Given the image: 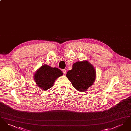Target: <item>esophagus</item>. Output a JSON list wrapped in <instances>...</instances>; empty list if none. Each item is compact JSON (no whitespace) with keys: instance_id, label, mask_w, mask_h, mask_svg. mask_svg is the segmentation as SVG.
I'll return each mask as SVG.
<instances>
[{"instance_id":"esophagus-1","label":"esophagus","mask_w":131,"mask_h":131,"mask_svg":"<svg viewBox=\"0 0 131 131\" xmlns=\"http://www.w3.org/2000/svg\"><path fill=\"white\" fill-rule=\"evenodd\" d=\"M63 73L64 74H66V70L65 69H63L62 70Z\"/></svg>"}]
</instances>
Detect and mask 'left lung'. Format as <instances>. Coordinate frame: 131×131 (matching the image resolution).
Masks as SVG:
<instances>
[{"label":"left lung","instance_id":"1","mask_svg":"<svg viewBox=\"0 0 131 131\" xmlns=\"http://www.w3.org/2000/svg\"><path fill=\"white\" fill-rule=\"evenodd\" d=\"M96 72L93 66L87 60L78 61L73 64L66 77L72 85L79 91L84 92L93 85Z\"/></svg>","mask_w":131,"mask_h":131}]
</instances>
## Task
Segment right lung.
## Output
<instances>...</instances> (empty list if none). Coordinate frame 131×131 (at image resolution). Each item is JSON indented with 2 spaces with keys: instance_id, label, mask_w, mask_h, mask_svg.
Masks as SVG:
<instances>
[{
  "instance_id": "right-lung-1",
  "label": "right lung",
  "mask_w": 131,
  "mask_h": 131,
  "mask_svg": "<svg viewBox=\"0 0 131 131\" xmlns=\"http://www.w3.org/2000/svg\"><path fill=\"white\" fill-rule=\"evenodd\" d=\"M63 74L60 69L44 64L36 71L34 79L37 86L43 90H46L52 87L56 79Z\"/></svg>"
}]
</instances>
